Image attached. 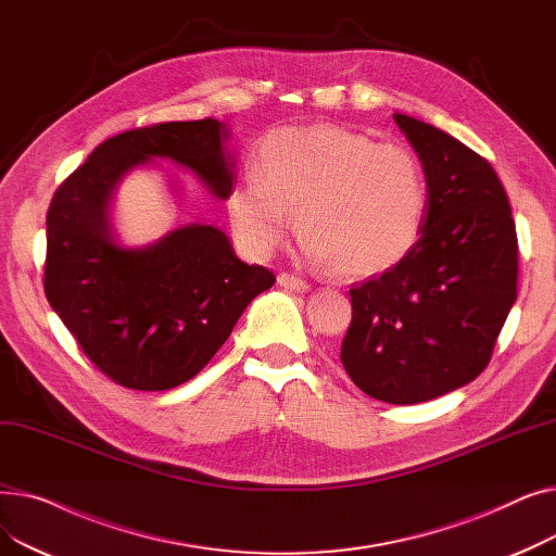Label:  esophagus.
I'll use <instances>...</instances> for the list:
<instances>
[{
	"mask_svg": "<svg viewBox=\"0 0 556 556\" xmlns=\"http://www.w3.org/2000/svg\"><path fill=\"white\" fill-rule=\"evenodd\" d=\"M277 281H279V286H283L288 290H298V293H304V290H308V281L298 277V275H293V273H281L277 277Z\"/></svg>",
	"mask_w": 556,
	"mask_h": 556,
	"instance_id": "1",
	"label": "esophagus"
}]
</instances>
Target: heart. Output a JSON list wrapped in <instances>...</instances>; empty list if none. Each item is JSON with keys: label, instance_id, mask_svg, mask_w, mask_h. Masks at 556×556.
I'll use <instances>...</instances> for the list:
<instances>
[{"label": "heart", "instance_id": "b5f03b06", "mask_svg": "<svg viewBox=\"0 0 556 556\" xmlns=\"http://www.w3.org/2000/svg\"><path fill=\"white\" fill-rule=\"evenodd\" d=\"M258 173L233 187L227 202L239 237L256 254L283 243L290 212H298L308 256L363 279L396 268L426 231L428 180L403 143L340 126L279 128L261 143Z\"/></svg>", "mask_w": 556, "mask_h": 556}]
</instances>
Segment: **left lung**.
I'll list each match as a JSON object with an SVG mask.
<instances>
[{"instance_id":"1","label":"left lung","mask_w":556,"mask_h":556,"mask_svg":"<svg viewBox=\"0 0 556 556\" xmlns=\"http://www.w3.org/2000/svg\"><path fill=\"white\" fill-rule=\"evenodd\" d=\"M430 191L426 231L396 268L349 288L340 361L371 399L410 405L484 371L516 302L518 239L491 164L448 132L405 114Z\"/></svg>"}]
</instances>
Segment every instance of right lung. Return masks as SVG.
<instances>
[{
    "label": "right lung",
    "mask_w": 556,
    "mask_h": 556,
    "mask_svg": "<svg viewBox=\"0 0 556 556\" xmlns=\"http://www.w3.org/2000/svg\"><path fill=\"white\" fill-rule=\"evenodd\" d=\"M216 119L166 122L105 139L55 189L47 212L45 295L83 354L116 386L160 392L207 365L245 306L277 277L233 254L225 231L191 223L153 245L112 239L108 202L124 175L168 157L225 200L233 162Z\"/></svg>",
    "instance_id": "right-lung-1"
}]
</instances>
